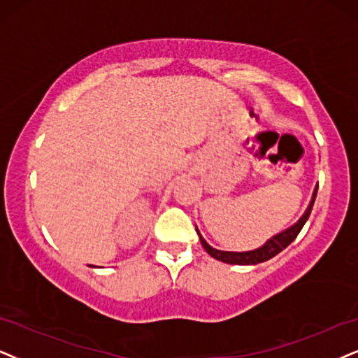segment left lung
Returning a JSON list of instances; mask_svg holds the SVG:
<instances>
[{
    "instance_id": "left-lung-1",
    "label": "left lung",
    "mask_w": 358,
    "mask_h": 358,
    "mask_svg": "<svg viewBox=\"0 0 358 358\" xmlns=\"http://www.w3.org/2000/svg\"><path fill=\"white\" fill-rule=\"evenodd\" d=\"M317 188H319V185L314 188V192H312V198L309 201V206H307L306 211L302 213L301 218L297 220L292 226H289V228L284 229V231H280L278 234H274V236H271L268 241L262 244V246L256 248V250H251V251H221V250H216V248L210 246V244L205 241V238L201 236V233L198 231V228H196V233H198V236H200L201 246L205 248V251L211 257H215L216 261L226 262V264L255 266V264H259V262L268 261V259H271V257H274L275 255H279V252L282 250H286L289 244H291L294 239L297 238V234L301 233L302 226L306 224V221L309 220V216H310L312 206H314L315 196H317Z\"/></svg>"
}]
</instances>
